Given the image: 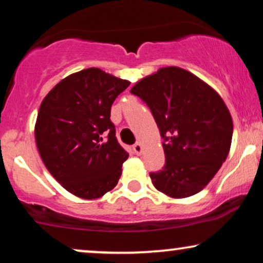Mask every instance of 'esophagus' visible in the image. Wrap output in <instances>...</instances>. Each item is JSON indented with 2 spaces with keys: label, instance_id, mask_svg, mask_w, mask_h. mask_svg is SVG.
<instances>
[{
  "label": "esophagus",
  "instance_id": "obj_1",
  "mask_svg": "<svg viewBox=\"0 0 263 263\" xmlns=\"http://www.w3.org/2000/svg\"><path fill=\"white\" fill-rule=\"evenodd\" d=\"M134 151L137 156H141L142 152H143V147H142V144L140 143V142H137V143L134 144Z\"/></svg>",
  "mask_w": 263,
  "mask_h": 263
}]
</instances>
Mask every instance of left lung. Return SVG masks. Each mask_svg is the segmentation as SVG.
Returning <instances> with one entry per match:
<instances>
[{
  "label": "left lung",
  "instance_id": "left-lung-1",
  "mask_svg": "<svg viewBox=\"0 0 263 263\" xmlns=\"http://www.w3.org/2000/svg\"><path fill=\"white\" fill-rule=\"evenodd\" d=\"M131 93L147 104L164 138L165 165L151 173L154 187L173 198L202 191L226 162L232 144V115L219 94L175 66L142 78Z\"/></svg>",
  "mask_w": 263,
  "mask_h": 263
}]
</instances>
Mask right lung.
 Segmentation results:
<instances>
[{
    "instance_id": "add662e5",
    "label": "right lung",
    "mask_w": 263,
    "mask_h": 263,
    "mask_svg": "<svg viewBox=\"0 0 263 263\" xmlns=\"http://www.w3.org/2000/svg\"><path fill=\"white\" fill-rule=\"evenodd\" d=\"M128 85L91 67L63 78L41 101L37 151L50 174L77 197L99 198L118 185L128 153L116 140L110 111Z\"/></svg>"
}]
</instances>
